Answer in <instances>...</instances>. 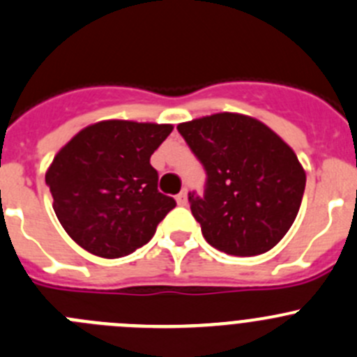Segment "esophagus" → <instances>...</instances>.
Wrapping results in <instances>:
<instances>
[{"mask_svg": "<svg viewBox=\"0 0 357 357\" xmlns=\"http://www.w3.org/2000/svg\"><path fill=\"white\" fill-rule=\"evenodd\" d=\"M176 202L179 204V206H186L188 204V193L183 190V192H179L178 195H176Z\"/></svg>", "mask_w": 357, "mask_h": 357, "instance_id": "34e87169", "label": "esophagus"}]
</instances>
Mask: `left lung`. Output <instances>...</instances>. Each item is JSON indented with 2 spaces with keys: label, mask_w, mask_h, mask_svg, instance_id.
<instances>
[{
  "label": "left lung",
  "mask_w": 357,
  "mask_h": 357,
  "mask_svg": "<svg viewBox=\"0 0 357 357\" xmlns=\"http://www.w3.org/2000/svg\"><path fill=\"white\" fill-rule=\"evenodd\" d=\"M178 130L207 171L206 195H190L204 238L234 256L271 251L291 228L305 190L293 148L242 113H214Z\"/></svg>",
  "instance_id": "1"
}]
</instances>
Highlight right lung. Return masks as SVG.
<instances>
[{
    "label": "right lung",
    "mask_w": 357,
    "mask_h": 357,
    "mask_svg": "<svg viewBox=\"0 0 357 357\" xmlns=\"http://www.w3.org/2000/svg\"><path fill=\"white\" fill-rule=\"evenodd\" d=\"M171 123L101 120L71 137L48 165L45 181L66 234L101 258H122L150 242L176 207L157 190L153 151Z\"/></svg>",
    "instance_id": "add662e5"
}]
</instances>
